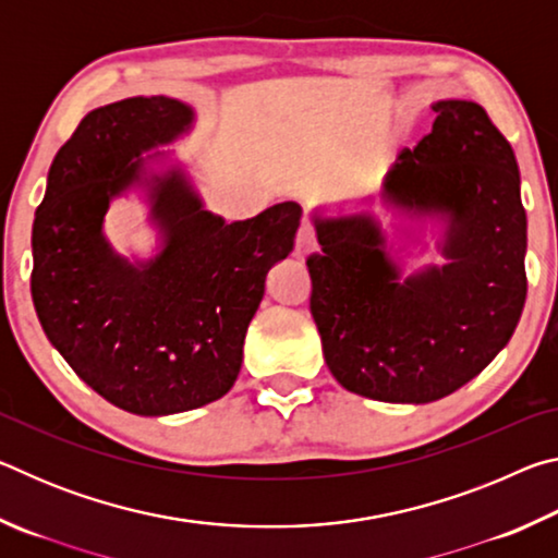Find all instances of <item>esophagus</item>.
<instances>
[{"mask_svg": "<svg viewBox=\"0 0 558 558\" xmlns=\"http://www.w3.org/2000/svg\"><path fill=\"white\" fill-rule=\"evenodd\" d=\"M313 251H315V233L307 223H302L298 231V258L305 260Z\"/></svg>", "mask_w": 558, "mask_h": 558, "instance_id": "1", "label": "esophagus"}]
</instances>
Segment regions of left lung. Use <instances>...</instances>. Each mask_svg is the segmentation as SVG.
<instances>
[{"label":"left lung","mask_w":558,"mask_h":558,"mask_svg":"<svg viewBox=\"0 0 558 558\" xmlns=\"http://www.w3.org/2000/svg\"><path fill=\"white\" fill-rule=\"evenodd\" d=\"M430 108V135L401 153L379 194L310 211V310L325 362L347 391L384 403H430L475 379L526 300L514 149L477 102ZM374 201L392 214L391 236ZM430 240L441 263L405 271L404 253Z\"/></svg>","instance_id":"8db88e82"}]
</instances>
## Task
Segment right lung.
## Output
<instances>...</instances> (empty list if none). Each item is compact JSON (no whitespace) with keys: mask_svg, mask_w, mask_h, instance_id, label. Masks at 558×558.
Instances as JSON below:
<instances>
[{"mask_svg":"<svg viewBox=\"0 0 558 558\" xmlns=\"http://www.w3.org/2000/svg\"><path fill=\"white\" fill-rule=\"evenodd\" d=\"M196 110L177 98H125L90 110L56 153L32 231V298L49 342L93 391L135 415L221 399L266 276L295 248L302 209L270 206L226 223L204 206L179 140ZM137 198L156 231L147 257L105 235L118 198Z\"/></svg>","mask_w":558,"mask_h":558,"instance_id":"obj_1","label":"right lung"}]
</instances>
